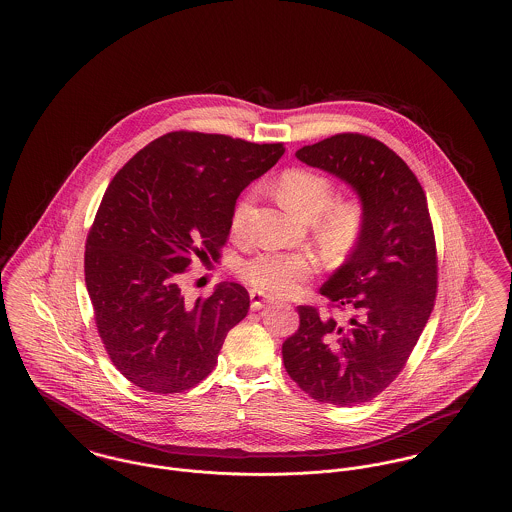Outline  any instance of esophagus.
<instances>
[{"label":"esophagus","mask_w":512,"mask_h":512,"mask_svg":"<svg viewBox=\"0 0 512 512\" xmlns=\"http://www.w3.org/2000/svg\"><path fill=\"white\" fill-rule=\"evenodd\" d=\"M249 295H251V309L253 311H261L265 307V303H267L265 295L261 292H251Z\"/></svg>","instance_id":"34e87169"}]
</instances>
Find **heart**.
Listing matches in <instances>:
<instances>
[{"label":"heart","instance_id":"heart-1","mask_svg":"<svg viewBox=\"0 0 512 512\" xmlns=\"http://www.w3.org/2000/svg\"><path fill=\"white\" fill-rule=\"evenodd\" d=\"M282 201L303 217H317L324 242L334 249H349L357 244L366 226V207L359 197L332 201L334 182L311 169H290L278 180ZM251 205V194L245 195L232 213V232L242 236ZM322 267L320 257L309 251L301 253H259L242 265L245 280L259 292L272 297H290L299 292L303 282L315 276Z\"/></svg>","mask_w":512,"mask_h":512}]
</instances>
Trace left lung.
<instances>
[{"instance_id": "1", "label": "left lung", "mask_w": 512, "mask_h": 512, "mask_svg": "<svg viewBox=\"0 0 512 512\" xmlns=\"http://www.w3.org/2000/svg\"><path fill=\"white\" fill-rule=\"evenodd\" d=\"M295 157L338 176L365 203L366 226L320 293L347 317L299 305L282 357L293 382L320 403L353 407L386 390L420 338L438 292V257L426 194L390 147L336 134Z\"/></svg>"}]
</instances>
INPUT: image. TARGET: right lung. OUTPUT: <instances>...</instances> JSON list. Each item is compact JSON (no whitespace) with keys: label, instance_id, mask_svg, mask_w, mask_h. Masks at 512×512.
Segmentation results:
<instances>
[{"label":"right lung","instance_id":"right-lung-1","mask_svg":"<svg viewBox=\"0 0 512 512\" xmlns=\"http://www.w3.org/2000/svg\"><path fill=\"white\" fill-rule=\"evenodd\" d=\"M284 144L178 130L140 149L99 203L84 253L99 338L122 376L151 393H180L217 365L249 293L222 282L184 301L192 259H217L238 195L284 155Z\"/></svg>","mask_w":512,"mask_h":512}]
</instances>
